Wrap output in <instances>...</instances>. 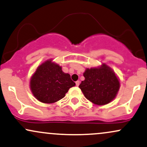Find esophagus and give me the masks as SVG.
I'll return each instance as SVG.
<instances>
[{"mask_svg":"<svg viewBox=\"0 0 147 147\" xmlns=\"http://www.w3.org/2000/svg\"><path fill=\"white\" fill-rule=\"evenodd\" d=\"M79 84H80V81H79V80H77L76 82V85L77 87H78Z\"/></svg>","mask_w":147,"mask_h":147,"instance_id":"34e87169","label":"esophagus"}]
</instances>
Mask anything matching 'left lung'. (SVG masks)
Segmentation results:
<instances>
[{"label":"left lung","instance_id":"8db88e82","mask_svg":"<svg viewBox=\"0 0 147 147\" xmlns=\"http://www.w3.org/2000/svg\"><path fill=\"white\" fill-rule=\"evenodd\" d=\"M83 76L85 79L79 87L91 102L98 105H107L116 96L120 82L107 65L102 64L98 68L87 69Z\"/></svg>","mask_w":147,"mask_h":147}]
</instances>
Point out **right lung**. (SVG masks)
I'll use <instances>...</instances> for the list:
<instances>
[{
    "label": "right lung",
    "instance_id": "obj_1",
    "mask_svg": "<svg viewBox=\"0 0 147 147\" xmlns=\"http://www.w3.org/2000/svg\"><path fill=\"white\" fill-rule=\"evenodd\" d=\"M76 85L69 74L62 71V67L47 60L38 67L30 80L33 95L43 103H53L65 96L69 88Z\"/></svg>",
    "mask_w": 147,
    "mask_h": 147
}]
</instances>
